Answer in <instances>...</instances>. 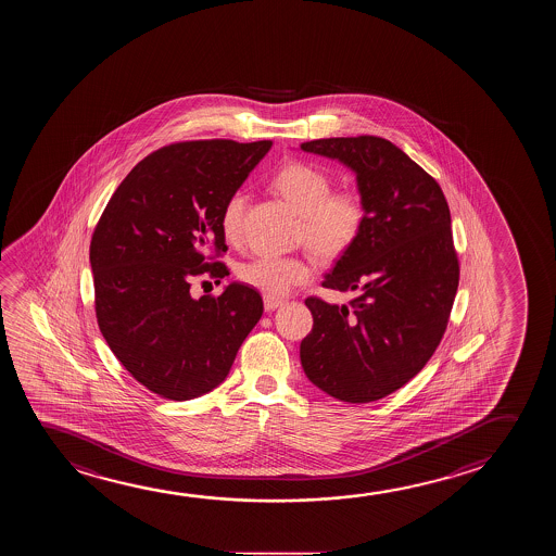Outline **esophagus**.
<instances>
[{
	"label": "esophagus",
	"instance_id": "esophagus-1",
	"mask_svg": "<svg viewBox=\"0 0 556 556\" xmlns=\"http://www.w3.org/2000/svg\"><path fill=\"white\" fill-rule=\"evenodd\" d=\"M285 302L279 299H274V296H266L264 299V307H266V312H275L277 307H281Z\"/></svg>",
	"mask_w": 556,
	"mask_h": 556
}]
</instances>
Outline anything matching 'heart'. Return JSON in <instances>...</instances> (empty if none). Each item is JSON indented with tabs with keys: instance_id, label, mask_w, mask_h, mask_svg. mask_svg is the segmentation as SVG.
Instances as JSON below:
<instances>
[{
	"instance_id": "1",
	"label": "heart",
	"mask_w": 556,
	"mask_h": 556,
	"mask_svg": "<svg viewBox=\"0 0 556 556\" xmlns=\"http://www.w3.org/2000/svg\"><path fill=\"white\" fill-rule=\"evenodd\" d=\"M274 186L302 214L300 239L315 256L337 260L354 247L365 224V208L355 191L330 193V179L321 168L307 162H290L282 166ZM247 197L231 194L222 208V231L227 241L241 239ZM244 285L267 296H282L292 287L312 277V266L304 257L256 256L239 267Z\"/></svg>"
}]
</instances>
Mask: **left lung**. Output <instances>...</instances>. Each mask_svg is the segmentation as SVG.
Returning <instances> with one entry per match:
<instances>
[{
	"label": "left lung",
	"instance_id": "8db88e82",
	"mask_svg": "<svg viewBox=\"0 0 556 556\" xmlns=\"http://www.w3.org/2000/svg\"><path fill=\"white\" fill-rule=\"evenodd\" d=\"M352 169L365 208L362 235L330 274L327 289L357 290L350 307L307 299L314 329L300 344L307 379L340 402H377L407 384L447 327L459 262L442 189L382 137L302 143Z\"/></svg>",
	"mask_w": 556,
	"mask_h": 556
}]
</instances>
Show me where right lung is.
<instances>
[{
    "label": "right lung",
    "mask_w": 556,
    "mask_h": 556,
    "mask_svg": "<svg viewBox=\"0 0 556 556\" xmlns=\"http://www.w3.org/2000/svg\"><path fill=\"white\" fill-rule=\"evenodd\" d=\"M271 149L229 139L162 147L129 172L97 224L89 264L99 329L116 359L154 394L187 402L219 387L264 302L229 282L219 296H191V281L229 275L206 264L226 252L222 208Z\"/></svg>",
    "instance_id": "right-lung-1"
}]
</instances>
